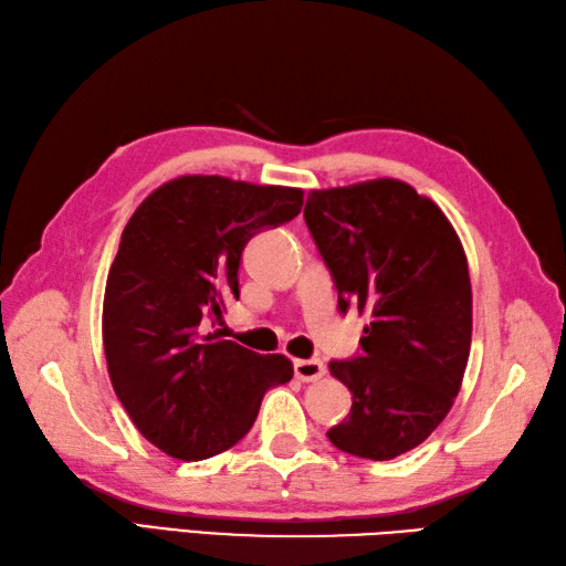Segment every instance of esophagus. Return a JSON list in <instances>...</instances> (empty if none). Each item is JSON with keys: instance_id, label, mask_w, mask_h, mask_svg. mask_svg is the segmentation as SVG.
I'll list each match as a JSON object with an SVG mask.
<instances>
[{"instance_id": "esophagus-1", "label": "esophagus", "mask_w": 566, "mask_h": 566, "mask_svg": "<svg viewBox=\"0 0 566 566\" xmlns=\"http://www.w3.org/2000/svg\"><path fill=\"white\" fill-rule=\"evenodd\" d=\"M294 374L298 380H304V384H313V380L325 376V364L318 359H298L294 361Z\"/></svg>"}]
</instances>
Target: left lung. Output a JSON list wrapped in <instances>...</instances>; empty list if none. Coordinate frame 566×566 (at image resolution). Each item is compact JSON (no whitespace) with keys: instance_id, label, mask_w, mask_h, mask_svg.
Returning <instances> with one entry per match:
<instances>
[{"instance_id":"1","label":"left lung","mask_w":566,"mask_h":566,"mask_svg":"<svg viewBox=\"0 0 566 566\" xmlns=\"http://www.w3.org/2000/svg\"><path fill=\"white\" fill-rule=\"evenodd\" d=\"M304 219L339 311L371 315L359 357L331 361L352 410L327 439L390 461L422 443L461 390L472 335L465 251L441 209L392 178L311 190Z\"/></svg>"}]
</instances>
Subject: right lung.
Wrapping results in <instances>:
<instances>
[{
    "label": "right lung",
    "mask_w": 566,
    "mask_h": 566,
    "mask_svg": "<svg viewBox=\"0 0 566 566\" xmlns=\"http://www.w3.org/2000/svg\"><path fill=\"white\" fill-rule=\"evenodd\" d=\"M301 205L298 188L180 176L129 217L105 282L103 349L117 400L166 455L202 461L231 449L268 388L292 380L284 354L223 339L207 318L239 298L245 243Z\"/></svg>",
    "instance_id": "right-lung-1"
}]
</instances>
